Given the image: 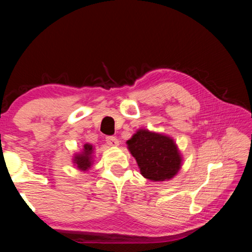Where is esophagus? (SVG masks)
<instances>
[{"instance_id": "1", "label": "esophagus", "mask_w": 252, "mask_h": 252, "mask_svg": "<svg viewBox=\"0 0 252 252\" xmlns=\"http://www.w3.org/2000/svg\"><path fill=\"white\" fill-rule=\"evenodd\" d=\"M106 142L109 146H118V145H119V141H118V138L116 136H107Z\"/></svg>"}]
</instances>
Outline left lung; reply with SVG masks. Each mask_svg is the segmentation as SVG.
<instances>
[{
  "instance_id": "8db88e82",
  "label": "left lung",
  "mask_w": 252,
  "mask_h": 252,
  "mask_svg": "<svg viewBox=\"0 0 252 252\" xmlns=\"http://www.w3.org/2000/svg\"><path fill=\"white\" fill-rule=\"evenodd\" d=\"M126 144L145 179L162 182L179 172L182 157L171 137L142 129Z\"/></svg>"
}]
</instances>
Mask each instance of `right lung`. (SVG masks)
<instances>
[{
    "instance_id": "add662e5",
    "label": "right lung",
    "mask_w": 252,
    "mask_h": 252,
    "mask_svg": "<svg viewBox=\"0 0 252 252\" xmlns=\"http://www.w3.org/2000/svg\"><path fill=\"white\" fill-rule=\"evenodd\" d=\"M94 148L90 144H85L83 146V152L81 154H77L73 157V163L77 168L81 171H87L92 165V154Z\"/></svg>"
}]
</instances>
